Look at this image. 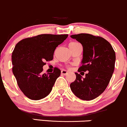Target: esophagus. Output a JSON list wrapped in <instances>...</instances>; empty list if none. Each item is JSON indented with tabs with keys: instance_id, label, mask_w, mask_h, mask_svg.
<instances>
[{
	"instance_id": "34e87169",
	"label": "esophagus",
	"mask_w": 127,
	"mask_h": 127,
	"mask_svg": "<svg viewBox=\"0 0 127 127\" xmlns=\"http://www.w3.org/2000/svg\"><path fill=\"white\" fill-rule=\"evenodd\" d=\"M68 73V72L67 71H66V70H62V71H61V74H63V75L67 74Z\"/></svg>"
}]
</instances>
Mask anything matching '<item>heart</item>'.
<instances>
[{
  "label": "heart",
  "instance_id": "obj_1",
  "mask_svg": "<svg viewBox=\"0 0 127 127\" xmlns=\"http://www.w3.org/2000/svg\"><path fill=\"white\" fill-rule=\"evenodd\" d=\"M77 42H71V43H69V46H71V45H76V44H77Z\"/></svg>",
  "mask_w": 127,
  "mask_h": 127
}]
</instances>
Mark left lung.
<instances>
[{"instance_id":"obj_1","label":"left lung","mask_w":127,"mask_h":127,"mask_svg":"<svg viewBox=\"0 0 127 127\" xmlns=\"http://www.w3.org/2000/svg\"><path fill=\"white\" fill-rule=\"evenodd\" d=\"M71 37L83 47L82 65L78 71L88 72L85 78L75 73L76 78L71 83V90L82 100H93L101 95L110 82L114 69L115 52L111 44L101 37L81 33Z\"/></svg>"}]
</instances>
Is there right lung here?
Here are the masks:
<instances>
[{
    "label": "right lung",
    "mask_w": 127,
    "mask_h": 127,
    "mask_svg": "<svg viewBox=\"0 0 127 127\" xmlns=\"http://www.w3.org/2000/svg\"><path fill=\"white\" fill-rule=\"evenodd\" d=\"M68 34H40L26 38L16 44L12 53L13 73L20 90L32 100H40L52 90L61 70L42 73L46 61H52L55 49Z\"/></svg>",
    "instance_id": "right-lung-1"
}]
</instances>
